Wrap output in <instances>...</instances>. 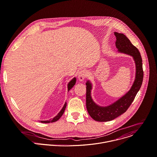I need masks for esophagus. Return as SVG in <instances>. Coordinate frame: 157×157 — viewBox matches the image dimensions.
Instances as JSON below:
<instances>
[{
	"label": "esophagus",
	"instance_id": "esophagus-1",
	"mask_svg": "<svg viewBox=\"0 0 157 157\" xmlns=\"http://www.w3.org/2000/svg\"><path fill=\"white\" fill-rule=\"evenodd\" d=\"M86 76H87L86 71L82 70V71H80V72L78 73V79L79 81H83L85 79V78H86Z\"/></svg>",
	"mask_w": 157,
	"mask_h": 157
}]
</instances>
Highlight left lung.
I'll return each mask as SVG.
<instances>
[{
	"instance_id": "left-lung-1",
	"label": "left lung",
	"mask_w": 157,
	"mask_h": 157,
	"mask_svg": "<svg viewBox=\"0 0 157 157\" xmlns=\"http://www.w3.org/2000/svg\"><path fill=\"white\" fill-rule=\"evenodd\" d=\"M116 36V47L118 52L131 56L135 64V77L131 88L123 96L109 105L102 106L96 104L91 97L93 84L90 80L86 85V108L90 117L95 121H109L124 113L133 101L143 82L144 71L142 59L138 49L128 37L122 33H114Z\"/></svg>"
}]
</instances>
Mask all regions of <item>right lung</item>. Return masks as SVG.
Masks as SVG:
<instances>
[{
    "instance_id": "right-lung-1",
    "label": "right lung",
    "mask_w": 157,
    "mask_h": 157,
    "mask_svg": "<svg viewBox=\"0 0 157 157\" xmlns=\"http://www.w3.org/2000/svg\"><path fill=\"white\" fill-rule=\"evenodd\" d=\"M76 78L75 77L68 82V84H67V91H69L71 88H72L75 86V84H76ZM66 106H67V103H66V102H65V103H64L63 107L62 108V109H61V111L58 113V115H57L56 117H54L52 119H49V120H45V121H39L40 122V123H53V122L58 121L62 117V115H63L64 110L66 108Z\"/></svg>"
}]
</instances>
